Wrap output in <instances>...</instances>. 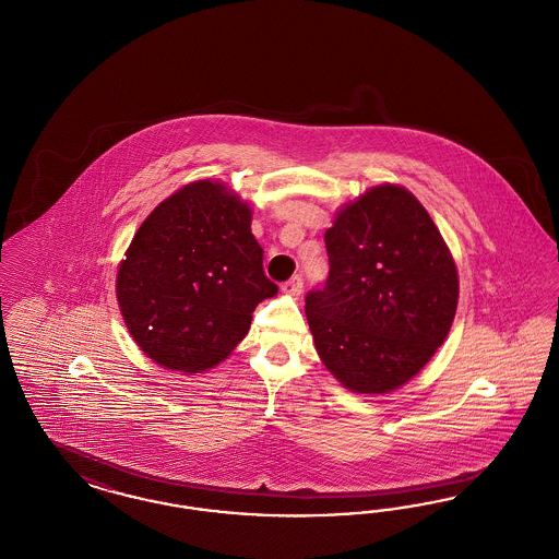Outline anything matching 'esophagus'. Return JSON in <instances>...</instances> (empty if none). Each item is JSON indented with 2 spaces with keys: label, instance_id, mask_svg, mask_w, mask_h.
Returning a JSON list of instances; mask_svg holds the SVG:
<instances>
[{
  "label": "esophagus",
  "instance_id": "obj_1",
  "mask_svg": "<svg viewBox=\"0 0 559 559\" xmlns=\"http://www.w3.org/2000/svg\"><path fill=\"white\" fill-rule=\"evenodd\" d=\"M304 290V278L299 274L290 276L287 283H283V293H287L290 297H299Z\"/></svg>",
  "mask_w": 559,
  "mask_h": 559
}]
</instances>
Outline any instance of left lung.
<instances>
[{"label": "left lung", "instance_id": "8db88e82", "mask_svg": "<svg viewBox=\"0 0 559 559\" xmlns=\"http://www.w3.org/2000/svg\"><path fill=\"white\" fill-rule=\"evenodd\" d=\"M328 272L306 295L322 364L341 384L384 394L442 347L459 306V272L413 193L384 183L336 214L324 235Z\"/></svg>", "mask_w": 559, "mask_h": 559}]
</instances>
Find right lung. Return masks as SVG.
I'll return each mask as SVG.
<instances>
[{
  "instance_id": "1",
  "label": "right lung",
  "mask_w": 559,
  "mask_h": 559,
  "mask_svg": "<svg viewBox=\"0 0 559 559\" xmlns=\"http://www.w3.org/2000/svg\"><path fill=\"white\" fill-rule=\"evenodd\" d=\"M250 204L223 183L183 186L140 225L117 272V301L154 364L198 373L221 364L278 287L264 274Z\"/></svg>"
}]
</instances>
